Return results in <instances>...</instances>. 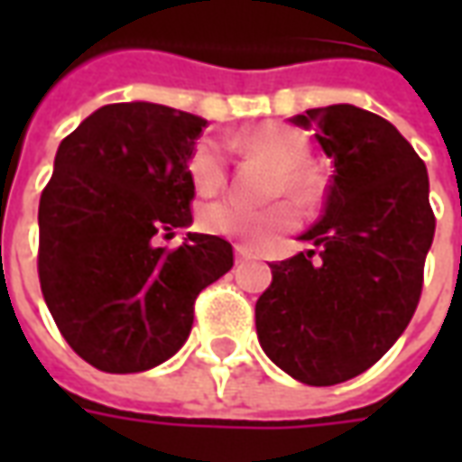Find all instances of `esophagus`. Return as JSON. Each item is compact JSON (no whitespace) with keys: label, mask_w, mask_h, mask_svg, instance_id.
I'll return each instance as SVG.
<instances>
[{"label":"esophagus","mask_w":462,"mask_h":462,"mask_svg":"<svg viewBox=\"0 0 462 462\" xmlns=\"http://www.w3.org/2000/svg\"><path fill=\"white\" fill-rule=\"evenodd\" d=\"M252 257L250 247H245V245H235V262H245Z\"/></svg>","instance_id":"obj_1"}]
</instances>
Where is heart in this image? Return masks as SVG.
Wrapping results in <instances>:
<instances>
[{"instance_id": "obj_1", "label": "heart", "mask_w": 462, "mask_h": 462, "mask_svg": "<svg viewBox=\"0 0 462 462\" xmlns=\"http://www.w3.org/2000/svg\"><path fill=\"white\" fill-rule=\"evenodd\" d=\"M225 143L242 155H260L277 168V180L272 185L274 195H287L297 205L310 208L319 200L321 178L310 162V143L300 131L284 123H260L250 131L227 135ZM190 180L200 195H215L227 182V158L217 141H202L188 162ZM200 227L208 235L235 237L264 247L280 237L282 232L297 227L300 215L290 202H280L272 208H247L237 200H217L200 210Z\"/></svg>"}]
</instances>
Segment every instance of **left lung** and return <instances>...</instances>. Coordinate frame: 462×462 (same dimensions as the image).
<instances>
[{
  "label": "left lung",
  "instance_id": "obj_1",
  "mask_svg": "<svg viewBox=\"0 0 462 462\" xmlns=\"http://www.w3.org/2000/svg\"><path fill=\"white\" fill-rule=\"evenodd\" d=\"M291 121L317 128L334 175L321 220L301 235L317 250L272 264L254 321L282 371L334 386L374 366L408 327L436 215L426 165L386 118L337 104Z\"/></svg>",
  "mask_w": 462,
  "mask_h": 462
}]
</instances>
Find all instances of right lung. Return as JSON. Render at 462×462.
Instances as JSON below:
<instances>
[{
	"instance_id": "obj_1",
	"label": "right lung",
	"mask_w": 462,
	"mask_h": 462,
	"mask_svg": "<svg viewBox=\"0 0 462 462\" xmlns=\"http://www.w3.org/2000/svg\"><path fill=\"white\" fill-rule=\"evenodd\" d=\"M208 128L168 106L108 104L69 133L39 200V282L66 344L106 374L162 364L185 344L195 300L232 270V245L190 232L188 162Z\"/></svg>"
}]
</instances>
